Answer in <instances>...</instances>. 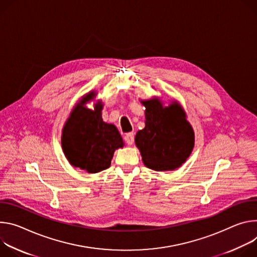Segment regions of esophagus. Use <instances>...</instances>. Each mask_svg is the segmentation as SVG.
Returning <instances> with one entry per match:
<instances>
[{
	"label": "esophagus",
	"instance_id": "esophagus-1",
	"mask_svg": "<svg viewBox=\"0 0 257 257\" xmlns=\"http://www.w3.org/2000/svg\"><path fill=\"white\" fill-rule=\"evenodd\" d=\"M124 141L126 142L127 145H133L135 141V135L134 133H128L124 136Z\"/></svg>",
	"mask_w": 257,
	"mask_h": 257
}]
</instances>
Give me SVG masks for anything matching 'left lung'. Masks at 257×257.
<instances>
[{"instance_id":"8db88e82","label":"left lung","mask_w":257,"mask_h":257,"mask_svg":"<svg viewBox=\"0 0 257 257\" xmlns=\"http://www.w3.org/2000/svg\"><path fill=\"white\" fill-rule=\"evenodd\" d=\"M146 108L145 127L135 142L144 164L157 172L174 170L190 156L195 136L182 106L173 102L163 107L158 98L141 101Z\"/></svg>"}]
</instances>
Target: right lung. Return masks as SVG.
Returning a JSON list of instances; mask_svg holds the SVG:
<instances>
[{"label":"right lung","instance_id":"right-lung-1","mask_svg":"<svg viewBox=\"0 0 257 257\" xmlns=\"http://www.w3.org/2000/svg\"><path fill=\"white\" fill-rule=\"evenodd\" d=\"M95 96L96 93L91 92L75 105L61 138L63 152L70 164L89 174L108 168L114 151L123 147L118 130L102 119L103 104L98 102L94 110L84 107Z\"/></svg>","mask_w":257,"mask_h":257}]
</instances>
